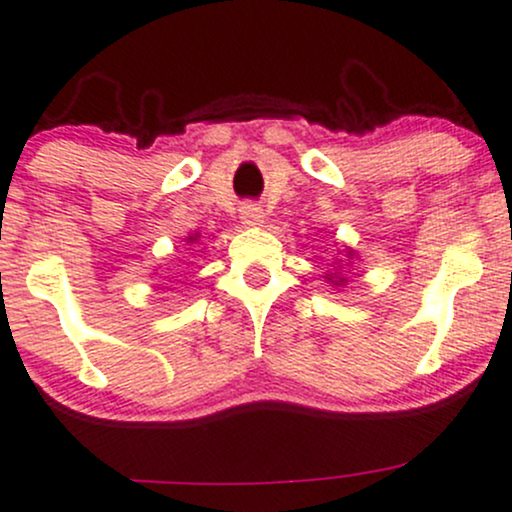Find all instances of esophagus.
Masks as SVG:
<instances>
[{
    "instance_id": "34e87169",
    "label": "esophagus",
    "mask_w": 512,
    "mask_h": 512,
    "mask_svg": "<svg viewBox=\"0 0 512 512\" xmlns=\"http://www.w3.org/2000/svg\"><path fill=\"white\" fill-rule=\"evenodd\" d=\"M240 221H243L245 226H262V221H265V211H262L257 204H245L243 209H240Z\"/></svg>"
}]
</instances>
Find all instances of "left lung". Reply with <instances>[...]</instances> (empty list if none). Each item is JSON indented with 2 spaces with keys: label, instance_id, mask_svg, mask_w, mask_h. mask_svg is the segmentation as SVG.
<instances>
[{
  "label": "left lung",
  "instance_id": "obj_1",
  "mask_svg": "<svg viewBox=\"0 0 512 512\" xmlns=\"http://www.w3.org/2000/svg\"><path fill=\"white\" fill-rule=\"evenodd\" d=\"M328 277H330V274H328ZM340 282H342V279H340Z\"/></svg>",
  "mask_w": 512,
  "mask_h": 512
}]
</instances>
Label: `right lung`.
<instances>
[{"instance_id":"obj_1","label":"right lung","mask_w":512,"mask_h":512,"mask_svg":"<svg viewBox=\"0 0 512 512\" xmlns=\"http://www.w3.org/2000/svg\"><path fill=\"white\" fill-rule=\"evenodd\" d=\"M189 240H196V238H189Z\"/></svg>"}]
</instances>
